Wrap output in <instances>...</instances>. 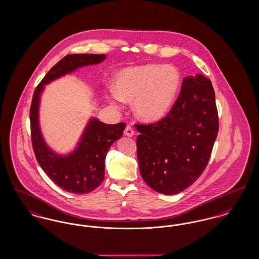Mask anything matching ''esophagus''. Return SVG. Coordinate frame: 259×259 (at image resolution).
Listing matches in <instances>:
<instances>
[{"label":"esophagus","instance_id":"obj_1","mask_svg":"<svg viewBox=\"0 0 259 259\" xmlns=\"http://www.w3.org/2000/svg\"><path fill=\"white\" fill-rule=\"evenodd\" d=\"M124 135L126 136H128V137H132V136H135V131L133 130L132 126L126 125V127H125V130H124Z\"/></svg>","mask_w":259,"mask_h":259}]
</instances>
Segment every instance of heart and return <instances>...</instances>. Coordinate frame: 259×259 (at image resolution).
<instances>
[{
    "label": "heart",
    "mask_w": 259,
    "mask_h": 259,
    "mask_svg": "<svg viewBox=\"0 0 259 259\" xmlns=\"http://www.w3.org/2000/svg\"><path fill=\"white\" fill-rule=\"evenodd\" d=\"M180 87V74L172 65L145 64L125 68L116 77V87L106 96L116 107L134 100V112L144 122H156L172 107Z\"/></svg>",
    "instance_id": "1"
}]
</instances>
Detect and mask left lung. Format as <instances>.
Returning a JSON list of instances; mask_svg holds the SVG:
<instances>
[{"instance_id": "8db88e82", "label": "left lung", "mask_w": 259, "mask_h": 259, "mask_svg": "<svg viewBox=\"0 0 259 259\" xmlns=\"http://www.w3.org/2000/svg\"><path fill=\"white\" fill-rule=\"evenodd\" d=\"M136 126L139 171L147 185L164 195L187 189L203 174L218 136L210 80L200 73L185 77L163 120Z\"/></svg>"}]
</instances>
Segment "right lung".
Instances as JSON below:
<instances>
[{"instance_id": "1", "label": "right lung", "mask_w": 259, "mask_h": 259, "mask_svg": "<svg viewBox=\"0 0 259 259\" xmlns=\"http://www.w3.org/2000/svg\"><path fill=\"white\" fill-rule=\"evenodd\" d=\"M105 55H69L56 63L37 87L30 109L31 136L37 161L57 186L74 194H88L105 176V159L111 145L123 136L125 123L107 124L92 117L74 149L59 153L46 141L40 124V104L46 85L85 66L96 65Z\"/></svg>"}]
</instances>
